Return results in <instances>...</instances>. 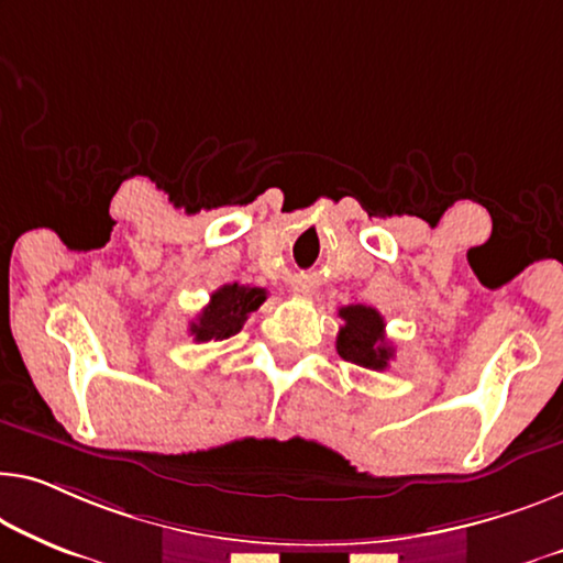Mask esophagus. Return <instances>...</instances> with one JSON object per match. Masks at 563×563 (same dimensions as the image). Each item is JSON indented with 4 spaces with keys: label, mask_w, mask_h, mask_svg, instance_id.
<instances>
[{
    "label": "esophagus",
    "mask_w": 563,
    "mask_h": 563,
    "mask_svg": "<svg viewBox=\"0 0 563 563\" xmlns=\"http://www.w3.org/2000/svg\"><path fill=\"white\" fill-rule=\"evenodd\" d=\"M298 292V296H303V298H313V290L308 288V285H296V288H292Z\"/></svg>",
    "instance_id": "1"
}]
</instances>
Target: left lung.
I'll list each match as a JSON object with an SVG mask.
<instances>
[{"instance_id":"1","label":"left lung","mask_w":563,"mask_h":563,"mask_svg":"<svg viewBox=\"0 0 563 563\" xmlns=\"http://www.w3.org/2000/svg\"><path fill=\"white\" fill-rule=\"evenodd\" d=\"M343 325L335 335V351L341 358L374 372H384L394 356L387 335H384V318L372 306H346L339 310Z\"/></svg>"}]
</instances>
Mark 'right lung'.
Returning a JSON list of instances; mask_svg holds the SVG:
<instances>
[{
  "label": "right lung",
  "mask_w": 563,
  "mask_h": 563,
  "mask_svg": "<svg viewBox=\"0 0 563 563\" xmlns=\"http://www.w3.org/2000/svg\"><path fill=\"white\" fill-rule=\"evenodd\" d=\"M265 303L263 288H250V285L230 283L212 292L207 308L189 323L195 341H224L245 325L247 316Z\"/></svg>",
  "instance_id": "obj_1"
}]
</instances>
